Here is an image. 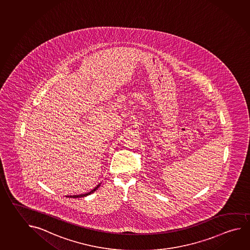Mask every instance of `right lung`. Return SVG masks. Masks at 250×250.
I'll list each match as a JSON object with an SVG mask.
<instances>
[{
    "label": "right lung",
    "mask_w": 250,
    "mask_h": 250,
    "mask_svg": "<svg viewBox=\"0 0 250 250\" xmlns=\"http://www.w3.org/2000/svg\"><path fill=\"white\" fill-rule=\"evenodd\" d=\"M101 186V183L98 185L97 187H95V188H93V190H90L89 192H86L85 194H80V195H72V196H66L68 198H82V197H86V196H88V195L92 194L93 193L95 190H97L98 188L100 187Z\"/></svg>",
    "instance_id": "1"
}]
</instances>
